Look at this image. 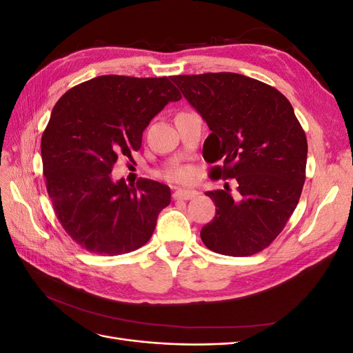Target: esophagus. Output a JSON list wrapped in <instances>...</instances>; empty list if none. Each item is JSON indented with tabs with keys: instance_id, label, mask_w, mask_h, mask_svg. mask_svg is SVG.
Instances as JSON below:
<instances>
[{
	"instance_id": "obj_1",
	"label": "esophagus",
	"mask_w": 353,
	"mask_h": 353,
	"mask_svg": "<svg viewBox=\"0 0 353 353\" xmlns=\"http://www.w3.org/2000/svg\"><path fill=\"white\" fill-rule=\"evenodd\" d=\"M199 193L196 190H183L179 188L174 193V199L175 200H190V199H194Z\"/></svg>"
}]
</instances>
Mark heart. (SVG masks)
Instances as JSON below:
<instances>
[{"label":"heart","instance_id":"heart-1","mask_svg":"<svg viewBox=\"0 0 353 353\" xmlns=\"http://www.w3.org/2000/svg\"><path fill=\"white\" fill-rule=\"evenodd\" d=\"M193 174H191V170L184 169V168H179V169H174L172 172L168 174V178L170 181H178V183H185V181H190Z\"/></svg>","mask_w":353,"mask_h":353}]
</instances>
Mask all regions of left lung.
I'll use <instances>...</instances> for the list:
<instances>
[{
  "instance_id": "1",
  "label": "left lung",
  "mask_w": 353,
  "mask_h": 353,
  "mask_svg": "<svg viewBox=\"0 0 353 353\" xmlns=\"http://www.w3.org/2000/svg\"><path fill=\"white\" fill-rule=\"evenodd\" d=\"M206 121L203 157L215 178H236L230 188L208 191L216 215L200 231L208 249L227 256L263 250L283 231L302 194L307 143L294 110L271 85L219 72L170 78Z\"/></svg>"
}]
</instances>
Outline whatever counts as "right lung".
Listing matches in <instances>:
<instances>
[{
  "label": "right lung",
  "instance_id": "add662e5",
  "mask_svg": "<svg viewBox=\"0 0 353 353\" xmlns=\"http://www.w3.org/2000/svg\"><path fill=\"white\" fill-rule=\"evenodd\" d=\"M181 94L169 78L103 74L63 94L42 134L51 205L82 249L116 256L140 249L170 203L168 185L112 179L117 157L132 159L153 117Z\"/></svg>",
  "mask_w": 353,
  "mask_h": 353
}]
</instances>
